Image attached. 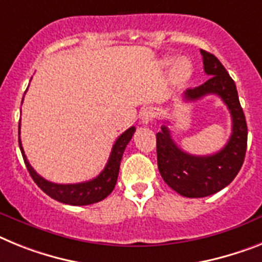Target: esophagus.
<instances>
[{
  "mask_svg": "<svg viewBox=\"0 0 262 262\" xmlns=\"http://www.w3.org/2000/svg\"><path fill=\"white\" fill-rule=\"evenodd\" d=\"M156 114H157V112H156V109L153 106L145 107L144 111L141 112V122L142 124H149V122L155 120Z\"/></svg>",
  "mask_w": 262,
  "mask_h": 262,
  "instance_id": "obj_1",
  "label": "esophagus"
}]
</instances>
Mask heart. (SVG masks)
Returning <instances> with one entry per match:
<instances>
[{
  "label": "heart",
  "mask_w": 262,
  "mask_h": 262,
  "mask_svg": "<svg viewBox=\"0 0 262 262\" xmlns=\"http://www.w3.org/2000/svg\"><path fill=\"white\" fill-rule=\"evenodd\" d=\"M192 73V67L188 60H180L176 63L174 70H173V77H174L176 82H185L190 77Z\"/></svg>",
  "instance_id": "heart-1"
}]
</instances>
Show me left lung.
<instances>
[{
  "label": "left lung",
  "instance_id": "obj_1",
  "mask_svg": "<svg viewBox=\"0 0 262 262\" xmlns=\"http://www.w3.org/2000/svg\"><path fill=\"white\" fill-rule=\"evenodd\" d=\"M204 70L210 78L202 85L188 89L185 101H197L217 94L232 116V135L223 149L214 155L193 156L173 141L168 125L161 126L157 138V164L161 177L173 190L189 199L214 194L234 180L244 164L248 144L245 114L239 105L236 83L216 56L201 50Z\"/></svg>",
  "mask_w": 262,
  "mask_h": 262
}]
</instances>
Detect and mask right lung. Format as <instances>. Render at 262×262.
<instances>
[{"mask_svg": "<svg viewBox=\"0 0 262 262\" xmlns=\"http://www.w3.org/2000/svg\"><path fill=\"white\" fill-rule=\"evenodd\" d=\"M135 126L129 127L116 140L113 148H112L109 160H107V164L105 165L104 170L96 179L90 180V181L78 182V184H67V185L48 181L32 168V165L29 164L25 156V151H24L23 145H21V140H19V126L18 144L21 153H23L24 161H25L26 168H28V172L32 176L33 181L36 182L41 190H43L49 197L62 202V204H68V205H90V204H94V202L102 201L104 199H106L114 189L116 182H117L118 172H120L121 158L124 155L126 145L129 144V141L135 135Z\"/></svg>", "mask_w": 262, "mask_h": 262, "instance_id": "add662e5", "label": "right lung"}]
</instances>
